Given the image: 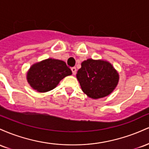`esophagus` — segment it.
Wrapping results in <instances>:
<instances>
[{
  "label": "esophagus",
  "instance_id": "obj_1",
  "mask_svg": "<svg viewBox=\"0 0 149 149\" xmlns=\"http://www.w3.org/2000/svg\"><path fill=\"white\" fill-rule=\"evenodd\" d=\"M71 71H72V73H73V75H76V71H77L76 67H72V68H71Z\"/></svg>",
  "mask_w": 149,
  "mask_h": 149
}]
</instances>
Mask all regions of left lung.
<instances>
[{"instance_id": "1", "label": "left lung", "mask_w": 149, "mask_h": 149, "mask_svg": "<svg viewBox=\"0 0 149 149\" xmlns=\"http://www.w3.org/2000/svg\"><path fill=\"white\" fill-rule=\"evenodd\" d=\"M76 78L83 92L94 100L111 94L119 81L117 70L110 62L103 59H88L83 61Z\"/></svg>"}]
</instances>
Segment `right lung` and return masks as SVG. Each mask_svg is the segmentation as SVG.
I'll return each mask as SVG.
<instances>
[{
    "label": "right lung",
    "mask_w": 149,
    "mask_h": 149,
    "mask_svg": "<svg viewBox=\"0 0 149 149\" xmlns=\"http://www.w3.org/2000/svg\"><path fill=\"white\" fill-rule=\"evenodd\" d=\"M72 74L64 61L49 59L35 63L27 71L26 80L33 90L38 92L50 91L66 76Z\"/></svg>",
    "instance_id": "add662e5"
}]
</instances>
